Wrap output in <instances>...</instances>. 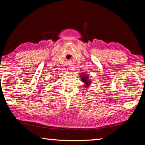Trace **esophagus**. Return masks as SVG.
I'll return each instance as SVG.
<instances>
[{"label":"esophagus","mask_w":145,"mask_h":145,"mask_svg":"<svg viewBox=\"0 0 145 145\" xmlns=\"http://www.w3.org/2000/svg\"><path fill=\"white\" fill-rule=\"evenodd\" d=\"M74 67H73V65H70L68 66V71H69V72H73V70H74Z\"/></svg>","instance_id":"obj_1"}]
</instances>
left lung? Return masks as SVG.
I'll use <instances>...</instances> for the list:
<instances>
[{"instance_id": "1", "label": "left lung", "mask_w": 145, "mask_h": 145, "mask_svg": "<svg viewBox=\"0 0 145 145\" xmlns=\"http://www.w3.org/2000/svg\"><path fill=\"white\" fill-rule=\"evenodd\" d=\"M80 77L81 78V81L84 83V88H88L90 85L91 84V79H89V76L87 73H82L81 74H80Z\"/></svg>"}]
</instances>
